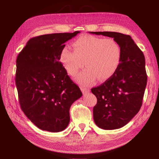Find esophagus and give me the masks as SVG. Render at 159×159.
<instances>
[{
    "mask_svg": "<svg viewBox=\"0 0 159 159\" xmlns=\"http://www.w3.org/2000/svg\"><path fill=\"white\" fill-rule=\"evenodd\" d=\"M80 89L82 91V93L84 94V95H86V94L88 93L89 91H90V89L89 88H84V87H81Z\"/></svg>",
    "mask_w": 159,
    "mask_h": 159,
    "instance_id": "34e87169",
    "label": "esophagus"
}]
</instances>
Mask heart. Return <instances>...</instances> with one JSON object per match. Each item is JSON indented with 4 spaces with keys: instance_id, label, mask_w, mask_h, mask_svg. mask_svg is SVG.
<instances>
[{
    "instance_id": "b5f03b06",
    "label": "heart",
    "mask_w": 159,
    "mask_h": 159,
    "mask_svg": "<svg viewBox=\"0 0 159 159\" xmlns=\"http://www.w3.org/2000/svg\"><path fill=\"white\" fill-rule=\"evenodd\" d=\"M73 46L74 49L67 46L62 49L60 60L71 76L77 75L85 64L86 68L76 78L81 85H90L98 78L107 80L120 64L121 48L113 39L84 35L74 41Z\"/></svg>"
}]
</instances>
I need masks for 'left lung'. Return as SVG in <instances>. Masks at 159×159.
I'll use <instances>...</instances> for the list:
<instances>
[{
    "label": "left lung",
    "mask_w": 159,
    "mask_h": 159,
    "mask_svg": "<svg viewBox=\"0 0 159 159\" xmlns=\"http://www.w3.org/2000/svg\"><path fill=\"white\" fill-rule=\"evenodd\" d=\"M89 33L113 38L121 48L120 64L112 76L91 89L97 98L93 119L103 129H116L126 125L139 111L147 84L144 55L128 35L112 31Z\"/></svg>",
    "instance_id": "left-lung-1"
}]
</instances>
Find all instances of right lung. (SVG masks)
I'll list each match as a JSON object with an SVG mask.
<instances>
[{
    "label": "right lung",
    "instance_id": "1",
    "mask_svg": "<svg viewBox=\"0 0 159 159\" xmlns=\"http://www.w3.org/2000/svg\"><path fill=\"white\" fill-rule=\"evenodd\" d=\"M79 33L32 38L16 58L15 83L20 107L42 130H64L70 122L71 104L82 95L60 62L64 43Z\"/></svg>",
    "mask_w": 159,
    "mask_h": 159
}]
</instances>
